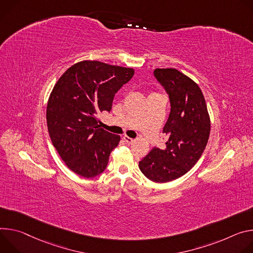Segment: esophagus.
Masks as SVG:
<instances>
[{"mask_svg":"<svg viewBox=\"0 0 253 253\" xmlns=\"http://www.w3.org/2000/svg\"><path fill=\"white\" fill-rule=\"evenodd\" d=\"M123 139H124V141H125L126 143H127V144H132V143L134 142L133 138H131V137H129V136H127V135H124V136H123Z\"/></svg>","mask_w":253,"mask_h":253,"instance_id":"34e87169","label":"esophagus"}]
</instances>
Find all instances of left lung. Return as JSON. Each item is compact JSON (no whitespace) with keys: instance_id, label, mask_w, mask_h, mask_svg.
Returning <instances> with one entry per match:
<instances>
[{"instance_id":"left-lung-1","label":"left lung","mask_w":253,"mask_h":253,"mask_svg":"<svg viewBox=\"0 0 253 253\" xmlns=\"http://www.w3.org/2000/svg\"><path fill=\"white\" fill-rule=\"evenodd\" d=\"M154 74L170 97L171 112L163 128L168 141L164 149L154 148L138 167L151 181L167 183L184 176L198 162L211 124L197 83L175 68H157Z\"/></svg>"}]
</instances>
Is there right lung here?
Listing matches in <instances>:
<instances>
[{
	"label": "right lung",
	"instance_id": "obj_1",
	"mask_svg": "<svg viewBox=\"0 0 253 253\" xmlns=\"http://www.w3.org/2000/svg\"><path fill=\"white\" fill-rule=\"evenodd\" d=\"M132 68L83 60L69 67L54 85L46 120L52 144L65 165L83 178L101 174L121 136L99 126L115 94L130 80Z\"/></svg>",
	"mask_w": 253,
	"mask_h": 253
}]
</instances>
